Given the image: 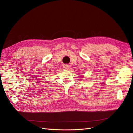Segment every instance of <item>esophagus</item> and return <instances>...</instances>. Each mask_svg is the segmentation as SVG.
<instances>
[{"label":"esophagus","instance_id":"esophagus-1","mask_svg":"<svg viewBox=\"0 0 133 133\" xmlns=\"http://www.w3.org/2000/svg\"><path fill=\"white\" fill-rule=\"evenodd\" d=\"M70 68V66H68V65H63V68L65 70H68V68Z\"/></svg>","mask_w":133,"mask_h":133}]
</instances>
